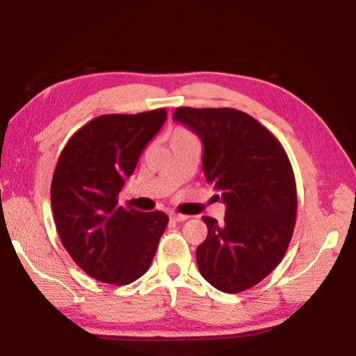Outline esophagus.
<instances>
[{"instance_id": "obj_1", "label": "esophagus", "mask_w": 356, "mask_h": 356, "mask_svg": "<svg viewBox=\"0 0 356 356\" xmlns=\"http://www.w3.org/2000/svg\"><path fill=\"white\" fill-rule=\"evenodd\" d=\"M170 218H173L175 222H184V220H188V216H183V213H177V212H172L170 213Z\"/></svg>"}]
</instances>
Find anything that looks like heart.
Here are the masks:
<instances>
[{
  "instance_id": "b5f03b06",
  "label": "heart",
  "mask_w": 356,
  "mask_h": 356,
  "mask_svg": "<svg viewBox=\"0 0 356 356\" xmlns=\"http://www.w3.org/2000/svg\"><path fill=\"white\" fill-rule=\"evenodd\" d=\"M186 136H191L188 131L184 129H175L172 133V139H179V138H186Z\"/></svg>"
}]
</instances>
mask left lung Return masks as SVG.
<instances>
[{
    "label": "left lung",
    "instance_id": "left-lung-1",
    "mask_svg": "<svg viewBox=\"0 0 356 356\" xmlns=\"http://www.w3.org/2000/svg\"><path fill=\"white\" fill-rule=\"evenodd\" d=\"M173 120L201 139L204 175L227 207L220 223L202 217L207 238L196 250L199 272L225 293L251 289L279 266L293 235L290 160L275 136L245 111L181 106Z\"/></svg>",
    "mask_w": 356,
    "mask_h": 356
}]
</instances>
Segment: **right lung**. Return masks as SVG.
<instances>
[{"mask_svg":"<svg viewBox=\"0 0 356 356\" xmlns=\"http://www.w3.org/2000/svg\"><path fill=\"white\" fill-rule=\"evenodd\" d=\"M165 120V108L102 115L82 126L58 159L51 181L58 235L95 280L128 285L152 264L167 213L124 209L118 194Z\"/></svg>","mask_w":356,"mask_h":356,"instance_id":"obj_1","label":"right lung"}]
</instances>
